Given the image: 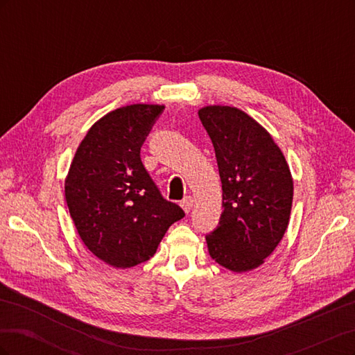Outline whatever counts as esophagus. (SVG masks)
Here are the masks:
<instances>
[{
    "mask_svg": "<svg viewBox=\"0 0 355 355\" xmlns=\"http://www.w3.org/2000/svg\"><path fill=\"white\" fill-rule=\"evenodd\" d=\"M192 206H194V200H192V197H191V196H187L184 200L180 201V207L184 209L187 213H189V211H191Z\"/></svg>",
    "mask_w": 355,
    "mask_h": 355,
    "instance_id": "1",
    "label": "esophagus"
}]
</instances>
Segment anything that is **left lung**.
I'll return each mask as SVG.
<instances>
[{
    "instance_id": "1",
    "label": "left lung",
    "mask_w": 355,
    "mask_h": 355,
    "mask_svg": "<svg viewBox=\"0 0 355 355\" xmlns=\"http://www.w3.org/2000/svg\"><path fill=\"white\" fill-rule=\"evenodd\" d=\"M216 154L223 211L206 235L214 262L234 272L263 263L287 230L293 180L271 135L245 112L213 105L198 111Z\"/></svg>"
}]
</instances>
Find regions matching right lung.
Returning a JSON list of instances; mask_svg holds the SVG:
<instances>
[{
    "mask_svg": "<svg viewBox=\"0 0 355 355\" xmlns=\"http://www.w3.org/2000/svg\"><path fill=\"white\" fill-rule=\"evenodd\" d=\"M163 105H128L102 116L83 139L65 180L71 218L85 247L115 268L151 259L168 227L185 216L161 196L141 148Z\"/></svg>",
    "mask_w": 355,
    "mask_h": 355,
    "instance_id": "right-lung-1",
    "label": "right lung"
}]
</instances>
